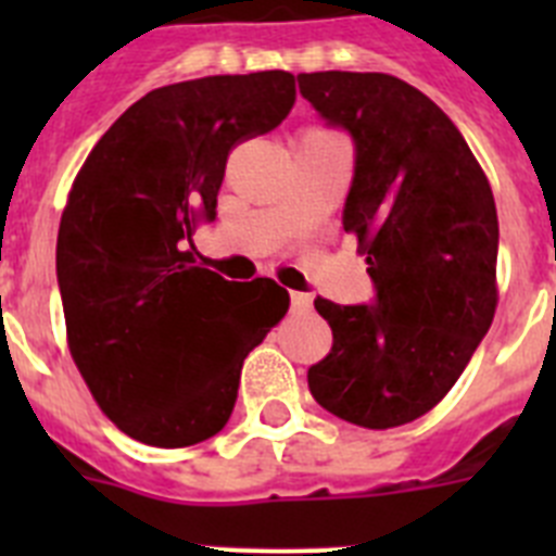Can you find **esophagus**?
Returning <instances> with one entry per match:
<instances>
[{
  "instance_id": "34e87169",
  "label": "esophagus",
  "mask_w": 556,
  "mask_h": 556,
  "mask_svg": "<svg viewBox=\"0 0 556 556\" xmlns=\"http://www.w3.org/2000/svg\"><path fill=\"white\" fill-rule=\"evenodd\" d=\"M312 308V294L292 292V312H308Z\"/></svg>"
}]
</instances>
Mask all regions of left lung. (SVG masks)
<instances>
[{
	"instance_id": "8db88e82",
	"label": "left lung",
	"mask_w": 556,
	"mask_h": 556,
	"mask_svg": "<svg viewBox=\"0 0 556 556\" xmlns=\"http://www.w3.org/2000/svg\"><path fill=\"white\" fill-rule=\"evenodd\" d=\"M298 86L323 119L353 136L342 225L376 283L372 306L314 301L333 345L308 367V390L348 424L395 429L448 395L493 323V189L454 122L409 83L312 72Z\"/></svg>"
}]
</instances>
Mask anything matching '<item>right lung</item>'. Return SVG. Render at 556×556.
<instances>
[{
	"label": "right lung",
	"mask_w": 556,
	"mask_h": 556,
	"mask_svg": "<svg viewBox=\"0 0 556 556\" xmlns=\"http://www.w3.org/2000/svg\"><path fill=\"white\" fill-rule=\"evenodd\" d=\"M294 94L281 68L155 88L72 184L58 228L68 353L139 443L186 448L223 431L244 358L287 314V289L225 281L186 244L217 217L230 150L281 125Z\"/></svg>",
	"instance_id": "obj_1"
}]
</instances>
